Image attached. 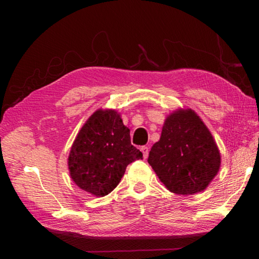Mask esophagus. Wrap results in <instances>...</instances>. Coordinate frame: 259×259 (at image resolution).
<instances>
[{"mask_svg":"<svg viewBox=\"0 0 259 259\" xmlns=\"http://www.w3.org/2000/svg\"><path fill=\"white\" fill-rule=\"evenodd\" d=\"M140 151H142V153H143L144 159H147L148 152H150V150H148V147L147 146H142V147H140Z\"/></svg>","mask_w":259,"mask_h":259,"instance_id":"esophagus-1","label":"esophagus"}]
</instances>
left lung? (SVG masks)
Segmentation results:
<instances>
[{
    "instance_id": "obj_1",
    "label": "left lung",
    "mask_w": 259,
    "mask_h": 259,
    "mask_svg": "<svg viewBox=\"0 0 259 259\" xmlns=\"http://www.w3.org/2000/svg\"><path fill=\"white\" fill-rule=\"evenodd\" d=\"M221 153L208 126L191 108L165 117L159 142L147 162L170 192L192 195L204 191L221 168Z\"/></svg>"
}]
</instances>
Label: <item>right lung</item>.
I'll list each match as a JSON object with an SVG mask.
<instances>
[{
	"label": "right lung",
	"mask_w": 259,
	"mask_h": 259,
	"mask_svg": "<svg viewBox=\"0 0 259 259\" xmlns=\"http://www.w3.org/2000/svg\"><path fill=\"white\" fill-rule=\"evenodd\" d=\"M142 159L143 153L131 145L130 130L121 114L112 108H99L76 135L67 164L73 182L100 198L119 185L126 165Z\"/></svg>",
	"instance_id": "obj_1"
}]
</instances>
